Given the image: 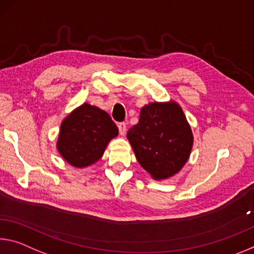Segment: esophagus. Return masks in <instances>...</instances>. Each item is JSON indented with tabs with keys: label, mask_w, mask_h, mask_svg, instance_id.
<instances>
[{
	"label": "esophagus",
	"mask_w": 254,
	"mask_h": 254,
	"mask_svg": "<svg viewBox=\"0 0 254 254\" xmlns=\"http://www.w3.org/2000/svg\"><path fill=\"white\" fill-rule=\"evenodd\" d=\"M118 127H119L120 134H121V135H124V134H126V132H127V123L121 122V123H119V124H118Z\"/></svg>",
	"instance_id": "esophagus-1"
}]
</instances>
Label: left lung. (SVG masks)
<instances>
[{"instance_id": "8db88e82", "label": "left lung", "mask_w": 254, "mask_h": 254, "mask_svg": "<svg viewBox=\"0 0 254 254\" xmlns=\"http://www.w3.org/2000/svg\"><path fill=\"white\" fill-rule=\"evenodd\" d=\"M127 136L136 160L155 180L172 178L182 170L193 146L191 127L173 100L144 105Z\"/></svg>"}]
</instances>
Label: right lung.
I'll use <instances>...</instances> for the list:
<instances>
[{"mask_svg":"<svg viewBox=\"0 0 254 254\" xmlns=\"http://www.w3.org/2000/svg\"><path fill=\"white\" fill-rule=\"evenodd\" d=\"M119 128L105 111L84 103L61 123L56 148L65 162L76 168L95 164Z\"/></svg>","mask_w":254,"mask_h":254,"instance_id":"1","label":"right lung"}]
</instances>
